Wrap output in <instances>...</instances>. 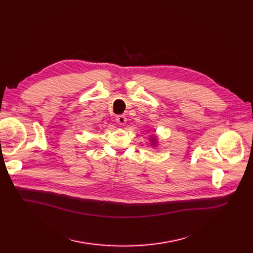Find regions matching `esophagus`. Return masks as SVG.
Listing matches in <instances>:
<instances>
[{
    "mask_svg": "<svg viewBox=\"0 0 253 253\" xmlns=\"http://www.w3.org/2000/svg\"><path fill=\"white\" fill-rule=\"evenodd\" d=\"M126 121H127V120H126V117L124 115H119V116L116 117V122L120 125H124L126 123Z\"/></svg>",
    "mask_w": 253,
    "mask_h": 253,
    "instance_id": "esophagus-1",
    "label": "esophagus"
}]
</instances>
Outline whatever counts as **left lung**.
<instances>
[{"mask_svg":"<svg viewBox=\"0 0 253 253\" xmlns=\"http://www.w3.org/2000/svg\"><path fill=\"white\" fill-rule=\"evenodd\" d=\"M152 142H153V144H156V140H155V138H153V139H152Z\"/></svg>","mask_w":253,"mask_h":253,"instance_id":"left-lung-1","label":"left lung"}]
</instances>
